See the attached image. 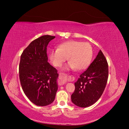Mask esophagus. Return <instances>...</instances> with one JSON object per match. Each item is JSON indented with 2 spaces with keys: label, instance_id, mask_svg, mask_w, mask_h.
Returning a JSON list of instances; mask_svg holds the SVG:
<instances>
[{
  "label": "esophagus",
  "instance_id": "esophagus-1",
  "mask_svg": "<svg viewBox=\"0 0 129 129\" xmlns=\"http://www.w3.org/2000/svg\"><path fill=\"white\" fill-rule=\"evenodd\" d=\"M59 81L62 84H64L67 82V75L63 73H60L59 74Z\"/></svg>",
  "mask_w": 129,
  "mask_h": 129
}]
</instances>
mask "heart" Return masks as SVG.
Masks as SVG:
<instances>
[{"instance_id":"heart-1","label":"heart","mask_w":129,"mask_h":129,"mask_svg":"<svg viewBox=\"0 0 129 129\" xmlns=\"http://www.w3.org/2000/svg\"><path fill=\"white\" fill-rule=\"evenodd\" d=\"M93 55L91 46L88 42L69 40L62 43L58 49H52L49 59L56 67H60L67 60L69 62L64 69H74L81 71L90 64Z\"/></svg>"}]
</instances>
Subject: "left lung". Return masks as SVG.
I'll use <instances>...</instances> for the list:
<instances>
[{
    "mask_svg": "<svg viewBox=\"0 0 129 129\" xmlns=\"http://www.w3.org/2000/svg\"><path fill=\"white\" fill-rule=\"evenodd\" d=\"M108 64L100 50L88 69L75 83L72 102L77 107L86 108L96 102L102 96L108 78Z\"/></svg>",
    "mask_w": 129,
    "mask_h": 129,
    "instance_id": "1",
    "label": "left lung"
}]
</instances>
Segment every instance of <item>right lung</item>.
I'll return each instance as SVG.
<instances>
[{
    "label": "right lung",
    "instance_id": "obj_1",
    "mask_svg": "<svg viewBox=\"0 0 129 129\" xmlns=\"http://www.w3.org/2000/svg\"><path fill=\"white\" fill-rule=\"evenodd\" d=\"M55 38L43 36L23 51L19 63L20 83L25 94L38 106H46L55 100L58 89L57 71L48 62L47 47Z\"/></svg>",
    "mask_w": 129,
    "mask_h": 129
}]
</instances>
